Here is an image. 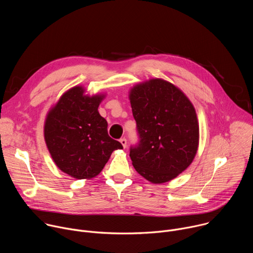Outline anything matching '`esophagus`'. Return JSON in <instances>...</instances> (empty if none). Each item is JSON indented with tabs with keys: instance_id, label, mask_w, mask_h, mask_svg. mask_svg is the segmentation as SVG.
<instances>
[{
	"instance_id": "1",
	"label": "esophagus",
	"mask_w": 253,
	"mask_h": 253,
	"mask_svg": "<svg viewBox=\"0 0 253 253\" xmlns=\"http://www.w3.org/2000/svg\"><path fill=\"white\" fill-rule=\"evenodd\" d=\"M120 143L122 144V146H123L124 148H126V146H127V140H126L125 138H122V139H120Z\"/></svg>"
}]
</instances>
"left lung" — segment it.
Returning <instances> with one entry per match:
<instances>
[{
    "label": "left lung",
    "mask_w": 253,
    "mask_h": 253,
    "mask_svg": "<svg viewBox=\"0 0 253 253\" xmlns=\"http://www.w3.org/2000/svg\"><path fill=\"white\" fill-rule=\"evenodd\" d=\"M139 142L130 148L135 170L154 184L171 181L193 162L199 123L188 97L172 83L151 79L131 89Z\"/></svg>",
    "instance_id": "left-lung-1"
}]
</instances>
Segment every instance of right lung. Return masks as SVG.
Wrapping results in <instances>:
<instances>
[{
  "mask_svg": "<svg viewBox=\"0 0 253 253\" xmlns=\"http://www.w3.org/2000/svg\"><path fill=\"white\" fill-rule=\"evenodd\" d=\"M104 95H84L81 86L66 91L48 112L44 140L59 169L74 179L97 176L112 152L123 149L108 135L98 106Z\"/></svg>",
  "mask_w": 253,
  "mask_h": 253,
  "instance_id": "right-lung-1",
  "label": "right lung"
}]
</instances>
